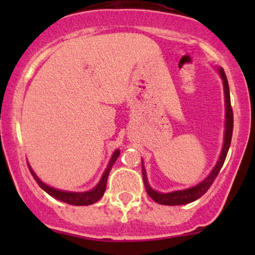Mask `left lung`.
I'll return each mask as SVG.
<instances>
[{
  "mask_svg": "<svg viewBox=\"0 0 255 255\" xmlns=\"http://www.w3.org/2000/svg\"><path fill=\"white\" fill-rule=\"evenodd\" d=\"M219 73H221L223 85H224V95H225V104H226V122H225V138H224V145H223V149L221 153V156H219V160L217 165L215 166V168L212 169L207 179H205L203 182L198 183L197 186L193 188H189V189L186 190H177L173 191V193L168 194H161L158 193V191L153 190L147 182V177H146V172L144 166H141L142 169V181H144V186L146 189V193L148 194V196L152 198L153 201H155L156 203L163 204V205H181V204H187L190 203V202H194L200 198L201 196L207 193L209 188L211 187V184L214 183V181L217 177L219 170L224 165V161L226 159V155H228L230 144H231L232 139V132H233V111L231 107V99H230V89H229V83L228 79H226L225 72L223 68H219Z\"/></svg>",
  "mask_w": 255,
  "mask_h": 255,
  "instance_id": "left-lung-1",
  "label": "left lung"
}]
</instances>
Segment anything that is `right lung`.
Here are the masks:
<instances>
[{
    "mask_svg": "<svg viewBox=\"0 0 255 255\" xmlns=\"http://www.w3.org/2000/svg\"><path fill=\"white\" fill-rule=\"evenodd\" d=\"M120 153H121L120 149H116V151H115L113 156H111L109 165H108L106 172L103 173V176L99 182V184H97V186L94 188L93 190L86 191V193H71V191L54 189V188L48 187L45 183L41 182V181L38 179V176L36 175V174H34L32 168L30 167V165H29V169H30L31 175L33 176V179L36 180V182L38 183V186H39L43 190L46 191L48 195H51L52 197H54L59 201H62V202H65V203H68L72 205H90V204L95 203V202L99 201L100 198L103 196L104 191H106L108 176H109V173H110L111 168H113L115 161H116L118 156H120Z\"/></svg>",
    "mask_w": 255,
    "mask_h": 255,
    "instance_id": "obj_1",
    "label": "right lung"
}]
</instances>
